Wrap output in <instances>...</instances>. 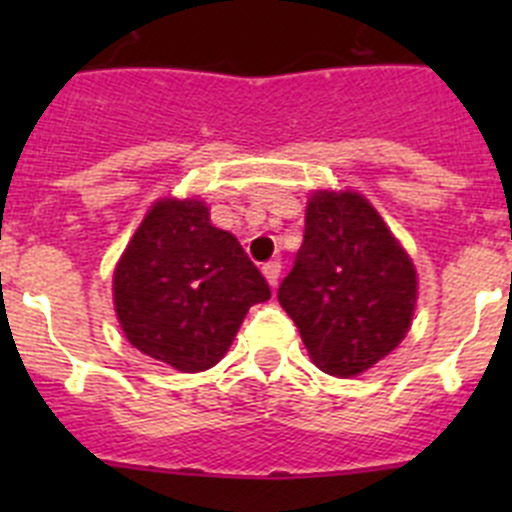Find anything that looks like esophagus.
Returning a JSON list of instances; mask_svg holds the SVG:
<instances>
[{
    "label": "esophagus",
    "instance_id": "1",
    "mask_svg": "<svg viewBox=\"0 0 512 512\" xmlns=\"http://www.w3.org/2000/svg\"><path fill=\"white\" fill-rule=\"evenodd\" d=\"M261 271H264L266 282H269L271 287H277V284H279V274H282V264H279L277 259L266 261V264L261 266Z\"/></svg>",
    "mask_w": 512,
    "mask_h": 512
}]
</instances>
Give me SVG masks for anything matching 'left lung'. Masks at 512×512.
Returning a JSON list of instances; mask_svg holds the SVG:
<instances>
[{
	"label": "left lung",
	"mask_w": 512,
	"mask_h": 512,
	"mask_svg": "<svg viewBox=\"0 0 512 512\" xmlns=\"http://www.w3.org/2000/svg\"><path fill=\"white\" fill-rule=\"evenodd\" d=\"M279 305L318 369L356 377L410 330L418 274L392 230L359 192H315Z\"/></svg>",
	"instance_id": "left-lung-1"
}]
</instances>
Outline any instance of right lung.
Wrapping results in <instances>:
<instances>
[{
  "label": "right lung",
  "mask_w": 512,
  "mask_h": 512,
  "mask_svg": "<svg viewBox=\"0 0 512 512\" xmlns=\"http://www.w3.org/2000/svg\"><path fill=\"white\" fill-rule=\"evenodd\" d=\"M115 312L140 354L179 372L223 359L248 307L271 289L238 238L210 223L200 200H158L112 277Z\"/></svg>",
  "instance_id": "add662e5"
}]
</instances>
